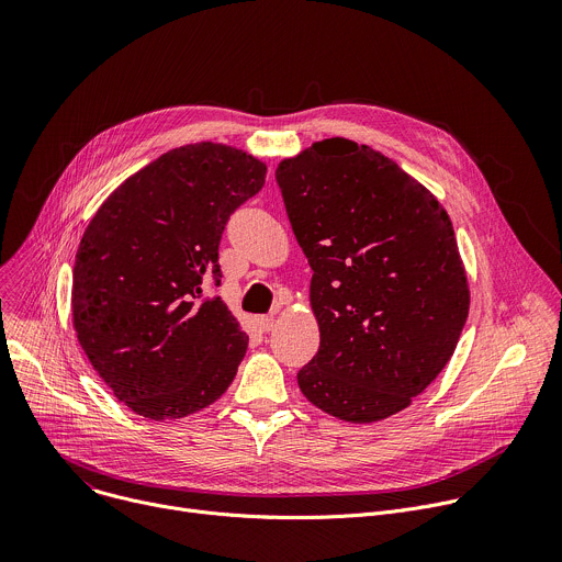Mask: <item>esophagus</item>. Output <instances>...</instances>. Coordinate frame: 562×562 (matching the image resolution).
Returning a JSON list of instances; mask_svg holds the SVG:
<instances>
[{"label": "esophagus", "mask_w": 562, "mask_h": 562, "mask_svg": "<svg viewBox=\"0 0 562 562\" xmlns=\"http://www.w3.org/2000/svg\"><path fill=\"white\" fill-rule=\"evenodd\" d=\"M257 324H259L261 333H270V330H274L277 319H274V315H261V317L257 319Z\"/></svg>", "instance_id": "34e87169"}]
</instances>
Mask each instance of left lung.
I'll return each mask as SVG.
<instances>
[{
  "label": "left lung",
  "instance_id": "obj_1",
  "mask_svg": "<svg viewBox=\"0 0 562 562\" xmlns=\"http://www.w3.org/2000/svg\"><path fill=\"white\" fill-rule=\"evenodd\" d=\"M277 182L313 268L317 355L301 393L346 422L400 413L451 359L469 285L442 205L391 158L328 138L281 160Z\"/></svg>",
  "mask_w": 562,
  "mask_h": 562
}]
</instances>
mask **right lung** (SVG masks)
Instances as JSON below:
<instances>
[{"instance_id": "obj_1", "label": "right lung", "mask_w": 562, "mask_h": 562, "mask_svg": "<svg viewBox=\"0 0 562 562\" xmlns=\"http://www.w3.org/2000/svg\"><path fill=\"white\" fill-rule=\"evenodd\" d=\"M266 171L234 147H178L124 180L91 218L74 268V326L134 413L178 419L232 384L247 335L205 285H221V236Z\"/></svg>"}]
</instances>
